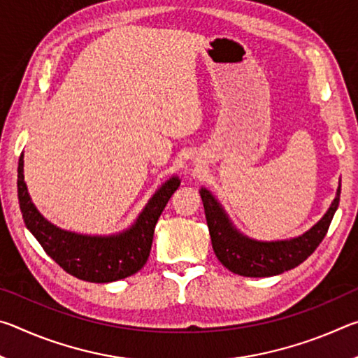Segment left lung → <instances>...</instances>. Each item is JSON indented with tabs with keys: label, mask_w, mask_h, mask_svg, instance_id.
Listing matches in <instances>:
<instances>
[{
	"label": "left lung",
	"mask_w": 358,
	"mask_h": 358,
	"mask_svg": "<svg viewBox=\"0 0 358 358\" xmlns=\"http://www.w3.org/2000/svg\"><path fill=\"white\" fill-rule=\"evenodd\" d=\"M341 186L338 187L335 201L322 220L306 234L292 240L282 241H254L241 235L229 221L221 205L207 189H201V197L207 217L211 245L220 262L227 270L241 276L264 278L273 276L295 268L311 256L329 232L333 215L338 208Z\"/></svg>",
	"instance_id": "1"
}]
</instances>
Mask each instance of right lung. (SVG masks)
<instances>
[{
  "label": "right lung",
  "mask_w": 358,
  "mask_h": 358,
  "mask_svg": "<svg viewBox=\"0 0 358 358\" xmlns=\"http://www.w3.org/2000/svg\"><path fill=\"white\" fill-rule=\"evenodd\" d=\"M17 191L23 221L44 251L69 275L90 282H112L137 273L147 264L156 222L169 199L178 189L173 177L162 185L134 226L112 237H88L62 230L44 217L31 202L23 180V153L19 159Z\"/></svg>",
  "instance_id": "right-lung-1"
}]
</instances>
